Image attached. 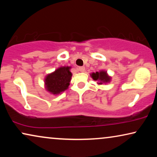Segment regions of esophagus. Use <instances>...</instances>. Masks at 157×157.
<instances>
[{"label":"esophagus","instance_id":"esophagus-1","mask_svg":"<svg viewBox=\"0 0 157 157\" xmlns=\"http://www.w3.org/2000/svg\"><path fill=\"white\" fill-rule=\"evenodd\" d=\"M78 71L80 72H84L85 71V68L83 66H81V67L78 68Z\"/></svg>","mask_w":157,"mask_h":157}]
</instances>
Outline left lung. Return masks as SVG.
<instances>
[{
  "mask_svg": "<svg viewBox=\"0 0 157 157\" xmlns=\"http://www.w3.org/2000/svg\"><path fill=\"white\" fill-rule=\"evenodd\" d=\"M90 76L94 81H97L98 85L106 84V83H110L111 80V76H109L106 71L101 70L96 73H91Z\"/></svg>",
  "mask_w": 157,
  "mask_h": 157,
  "instance_id": "obj_1",
  "label": "left lung"
}]
</instances>
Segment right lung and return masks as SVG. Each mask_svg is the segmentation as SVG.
Returning a JSON list of instances; mask_svg holds the SVG:
<instances>
[{"instance_id":"obj_1","label":"right lung","mask_w":157,"mask_h":157,"mask_svg":"<svg viewBox=\"0 0 157 157\" xmlns=\"http://www.w3.org/2000/svg\"><path fill=\"white\" fill-rule=\"evenodd\" d=\"M71 66H61L47 74L44 78L45 89L53 95H59L68 89L71 80Z\"/></svg>"}]
</instances>
